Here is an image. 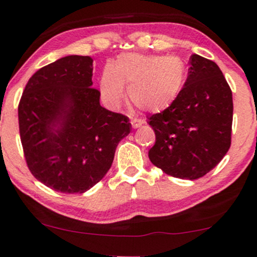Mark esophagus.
Returning <instances> with one entry per match:
<instances>
[{"mask_svg": "<svg viewBox=\"0 0 257 257\" xmlns=\"http://www.w3.org/2000/svg\"><path fill=\"white\" fill-rule=\"evenodd\" d=\"M131 123H132V126H133V128H139L142 124H144V120L138 119V118H134V119H131Z\"/></svg>", "mask_w": 257, "mask_h": 257, "instance_id": "obj_1", "label": "esophagus"}]
</instances>
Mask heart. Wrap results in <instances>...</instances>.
<instances>
[{
  "mask_svg": "<svg viewBox=\"0 0 257 257\" xmlns=\"http://www.w3.org/2000/svg\"><path fill=\"white\" fill-rule=\"evenodd\" d=\"M187 78L184 62L176 56L123 53L101 75V94L108 105L117 107L128 86L131 102L143 111L157 113L178 97Z\"/></svg>",
  "mask_w": 257,
  "mask_h": 257,
  "instance_id": "1",
  "label": "heart"
}]
</instances>
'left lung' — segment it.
Returning <instances> with one entry per match:
<instances>
[{"instance_id":"obj_1","label":"left lung","mask_w":257,"mask_h":257,"mask_svg":"<svg viewBox=\"0 0 257 257\" xmlns=\"http://www.w3.org/2000/svg\"><path fill=\"white\" fill-rule=\"evenodd\" d=\"M189 64L178 97L149 118L156 135L149 159L168 176L194 180L213 170L229 150L233 97L215 62L193 55Z\"/></svg>"}]
</instances>
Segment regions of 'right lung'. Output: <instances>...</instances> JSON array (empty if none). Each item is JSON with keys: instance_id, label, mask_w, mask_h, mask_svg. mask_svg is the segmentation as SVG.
Instances as JSON below:
<instances>
[{"instance_id": "add662e5", "label": "right lung", "mask_w": 257, "mask_h": 257, "mask_svg": "<svg viewBox=\"0 0 257 257\" xmlns=\"http://www.w3.org/2000/svg\"><path fill=\"white\" fill-rule=\"evenodd\" d=\"M92 58L66 56L29 79L18 106L28 168L42 184L81 194L111 168L118 143L131 133L126 115L100 105Z\"/></svg>"}]
</instances>
